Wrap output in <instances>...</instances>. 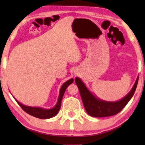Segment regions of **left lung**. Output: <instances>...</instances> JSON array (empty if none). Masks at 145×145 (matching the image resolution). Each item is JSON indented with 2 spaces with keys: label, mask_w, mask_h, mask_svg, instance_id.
I'll return each mask as SVG.
<instances>
[{
  "label": "left lung",
  "mask_w": 145,
  "mask_h": 145,
  "mask_svg": "<svg viewBox=\"0 0 145 145\" xmlns=\"http://www.w3.org/2000/svg\"><path fill=\"white\" fill-rule=\"evenodd\" d=\"M138 80V76L130 92L121 100L116 102H108L98 98L88 90L84 83L78 77L75 78V82L78 86L83 104L88 114L94 118H105L114 116L124 108L135 92Z\"/></svg>",
  "instance_id": "8db88e82"
}]
</instances>
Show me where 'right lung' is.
<instances>
[{
    "label": "right lung",
    "mask_w": 145,
    "mask_h": 145,
    "mask_svg": "<svg viewBox=\"0 0 145 145\" xmlns=\"http://www.w3.org/2000/svg\"><path fill=\"white\" fill-rule=\"evenodd\" d=\"M73 81H74V79L71 78L69 79V80H67V82L63 83V84L61 86L60 88V91H59V95L57 104H55V106L52 108L45 109L41 108V107H32L25 106V105H24L23 104H22V103L18 102L16 98H14L15 99L18 104H19V106H20L25 112L27 113V114L29 115H31V116L39 119L51 118L58 114L59 110H60L61 108V102H62V99L63 96H64L65 90H66L67 87L69 86V85L72 84Z\"/></svg>",
    "instance_id": "add662e5"
}]
</instances>
